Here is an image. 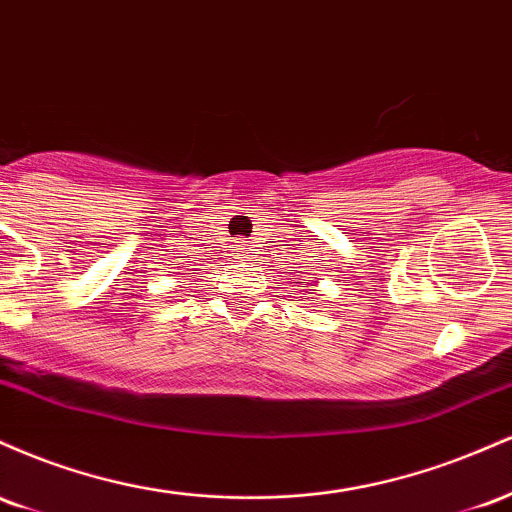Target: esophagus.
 Wrapping results in <instances>:
<instances>
[{"label": "esophagus", "mask_w": 512, "mask_h": 512, "mask_svg": "<svg viewBox=\"0 0 512 512\" xmlns=\"http://www.w3.org/2000/svg\"><path fill=\"white\" fill-rule=\"evenodd\" d=\"M245 252H248V248H245V245H240V248L236 250V255L238 257H245Z\"/></svg>", "instance_id": "1"}]
</instances>
